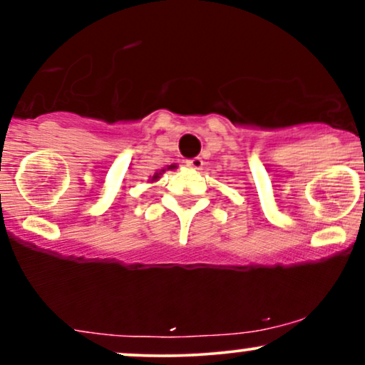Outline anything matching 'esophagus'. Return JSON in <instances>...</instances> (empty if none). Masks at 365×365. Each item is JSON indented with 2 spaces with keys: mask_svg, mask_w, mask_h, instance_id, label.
Listing matches in <instances>:
<instances>
[{
  "mask_svg": "<svg viewBox=\"0 0 365 365\" xmlns=\"http://www.w3.org/2000/svg\"><path fill=\"white\" fill-rule=\"evenodd\" d=\"M185 163H187V166H188V168H190V170H200V168H202V165H204L202 158H199V156L187 159Z\"/></svg>",
  "mask_w": 365,
  "mask_h": 365,
  "instance_id": "esophagus-1",
  "label": "esophagus"
}]
</instances>
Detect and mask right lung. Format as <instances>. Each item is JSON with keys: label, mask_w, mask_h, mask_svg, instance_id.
I'll return each instance as SVG.
<instances>
[{"label": "right lung", "mask_w": 365, "mask_h": 365, "mask_svg": "<svg viewBox=\"0 0 365 365\" xmlns=\"http://www.w3.org/2000/svg\"><path fill=\"white\" fill-rule=\"evenodd\" d=\"M154 178H158V175H156V177H154Z\"/></svg>", "instance_id": "1"}]
</instances>
